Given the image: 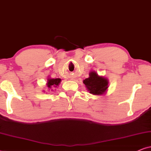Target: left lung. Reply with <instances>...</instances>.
Listing matches in <instances>:
<instances>
[{"label":"left lung","instance_id":"obj_1","mask_svg":"<svg viewBox=\"0 0 151 151\" xmlns=\"http://www.w3.org/2000/svg\"><path fill=\"white\" fill-rule=\"evenodd\" d=\"M83 82L90 93L93 95L102 94L108 88L107 79L98 76L95 72H90L89 77L83 80Z\"/></svg>","mask_w":151,"mask_h":151}]
</instances>
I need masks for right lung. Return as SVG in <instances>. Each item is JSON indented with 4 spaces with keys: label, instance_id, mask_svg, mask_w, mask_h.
<instances>
[{
    "label": "right lung",
    "instance_id": "obj_1",
    "mask_svg": "<svg viewBox=\"0 0 151 151\" xmlns=\"http://www.w3.org/2000/svg\"><path fill=\"white\" fill-rule=\"evenodd\" d=\"M61 79H50L48 80V82H47V86L49 88H51L53 87H56L57 86H58L59 83H60Z\"/></svg>",
    "mask_w": 151,
    "mask_h": 151
}]
</instances>
